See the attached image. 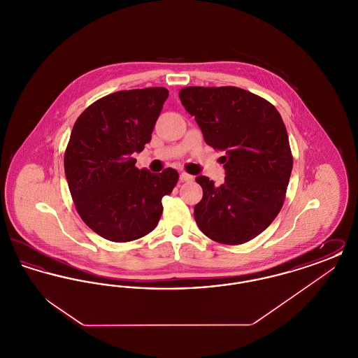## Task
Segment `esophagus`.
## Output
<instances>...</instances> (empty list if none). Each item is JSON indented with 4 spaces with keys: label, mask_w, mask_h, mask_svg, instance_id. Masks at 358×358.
<instances>
[{
    "label": "esophagus",
    "mask_w": 358,
    "mask_h": 358,
    "mask_svg": "<svg viewBox=\"0 0 358 358\" xmlns=\"http://www.w3.org/2000/svg\"><path fill=\"white\" fill-rule=\"evenodd\" d=\"M180 180H181L182 182H184V181H185V182H189V181H193V176H190V174H187V173L184 171V173H181V174H180Z\"/></svg>",
    "instance_id": "esophagus-1"
}]
</instances>
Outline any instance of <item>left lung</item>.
I'll use <instances>...</instances> for the list:
<instances>
[{"mask_svg": "<svg viewBox=\"0 0 358 358\" xmlns=\"http://www.w3.org/2000/svg\"><path fill=\"white\" fill-rule=\"evenodd\" d=\"M180 99L204 141L224 152V184L196 177L203 199L194 220L208 238L229 245L262 234L285 201L292 155L289 136L273 104L238 87H187Z\"/></svg>", "mask_w": 358, "mask_h": 358, "instance_id": "8db88e82", "label": "left lung"}]
</instances>
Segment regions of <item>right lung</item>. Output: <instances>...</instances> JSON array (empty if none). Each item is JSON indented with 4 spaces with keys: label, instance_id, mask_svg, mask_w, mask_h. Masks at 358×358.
<instances>
[{
    "label": "right lung",
    "instance_id": "add662e5",
    "mask_svg": "<svg viewBox=\"0 0 358 358\" xmlns=\"http://www.w3.org/2000/svg\"><path fill=\"white\" fill-rule=\"evenodd\" d=\"M169 91L164 87L110 94L75 122L64 155L69 192L82 220L115 243L152 232L178 173L136 168L133 154L150 142Z\"/></svg>",
    "mask_w": 358,
    "mask_h": 358
}]
</instances>
